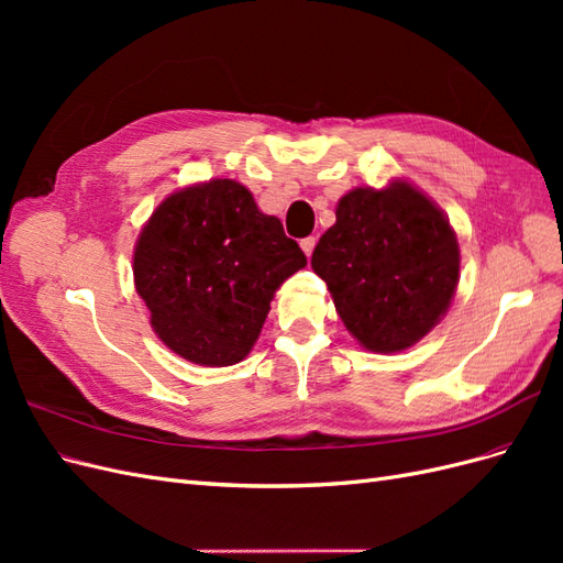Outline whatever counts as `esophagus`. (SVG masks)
Instances as JSON below:
<instances>
[{"mask_svg":"<svg viewBox=\"0 0 563 563\" xmlns=\"http://www.w3.org/2000/svg\"><path fill=\"white\" fill-rule=\"evenodd\" d=\"M314 244H317V240H314V236H305V240L300 242V249L305 251V255H308V258H310V255H312V251H314Z\"/></svg>","mask_w":563,"mask_h":563,"instance_id":"obj_1","label":"esophagus"}]
</instances>
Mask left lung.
Listing matches in <instances>:
<instances>
[{
	"mask_svg": "<svg viewBox=\"0 0 563 563\" xmlns=\"http://www.w3.org/2000/svg\"><path fill=\"white\" fill-rule=\"evenodd\" d=\"M312 267L347 331L371 352H401L449 310L460 251L449 218L413 185L356 187L338 201Z\"/></svg>",
	"mask_w": 563,
	"mask_h": 563,
	"instance_id": "1",
	"label": "left lung"
}]
</instances>
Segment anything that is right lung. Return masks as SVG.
Masks as SVG:
<instances>
[{
	"instance_id": "obj_1",
	"label": "right lung",
	"mask_w": 563,
	"mask_h": 563,
	"mask_svg": "<svg viewBox=\"0 0 563 563\" xmlns=\"http://www.w3.org/2000/svg\"><path fill=\"white\" fill-rule=\"evenodd\" d=\"M308 265L279 218L242 183L216 178L166 197L133 251L135 291L162 343L201 366L242 362L277 288Z\"/></svg>"
}]
</instances>
